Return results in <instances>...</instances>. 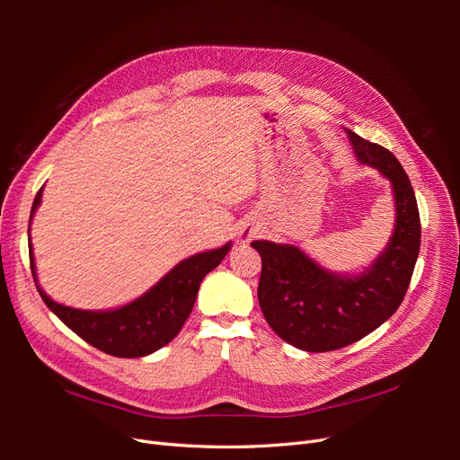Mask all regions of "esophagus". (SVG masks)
<instances>
[{
    "instance_id": "esophagus-1",
    "label": "esophagus",
    "mask_w": 460,
    "mask_h": 460,
    "mask_svg": "<svg viewBox=\"0 0 460 460\" xmlns=\"http://www.w3.org/2000/svg\"><path fill=\"white\" fill-rule=\"evenodd\" d=\"M252 238H255V230H243L242 232V240L243 242H249Z\"/></svg>"
}]
</instances>
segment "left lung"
Instances as JSON below:
<instances>
[{"mask_svg": "<svg viewBox=\"0 0 460 460\" xmlns=\"http://www.w3.org/2000/svg\"><path fill=\"white\" fill-rule=\"evenodd\" d=\"M349 132L357 159L378 169L394 186L395 230L385 252L355 278L320 269L294 245L253 242L262 269L261 311L284 341L311 353L336 351L368 336L405 299L420 252V215L414 190L389 149Z\"/></svg>", "mask_w": 460, "mask_h": 460, "instance_id": "obj_1", "label": "left lung"}]
</instances>
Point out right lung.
I'll return each instance as SVG.
<instances>
[{
    "instance_id": "right-lung-1",
    "label": "right lung",
    "mask_w": 460,
    "mask_h": 460,
    "mask_svg": "<svg viewBox=\"0 0 460 460\" xmlns=\"http://www.w3.org/2000/svg\"><path fill=\"white\" fill-rule=\"evenodd\" d=\"M40 201L41 188L34 198L31 220ZM228 252L230 243L182 261L155 288H151L146 296L115 311L93 313L65 307V305L49 299L40 286L36 288L48 307L82 340L93 345L95 349L113 357L136 358L161 349L163 345L178 336V332L182 330L186 318L193 309V303H196L201 280L218 267ZM29 255L31 270L36 282L32 245L29 247Z\"/></svg>"
}]
</instances>
